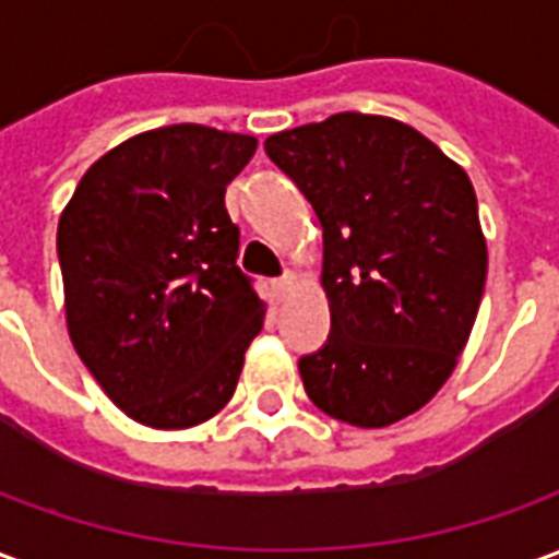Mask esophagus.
Listing matches in <instances>:
<instances>
[{
	"label": "esophagus",
	"mask_w": 559,
	"mask_h": 559,
	"mask_svg": "<svg viewBox=\"0 0 559 559\" xmlns=\"http://www.w3.org/2000/svg\"><path fill=\"white\" fill-rule=\"evenodd\" d=\"M272 287H275V293H278V296H287V293L293 290V275H290V272H287V275H281V278L272 281Z\"/></svg>",
	"instance_id": "1"
}]
</instances>
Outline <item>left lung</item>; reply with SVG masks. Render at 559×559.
<instances>
[{"mask_svg": "<svg viewBox=\"0 0 559 559\" xmlns=\"http://www.w3.org/2000/svg\"><path fill=\"white\" fill-rule=\"evenodd\" d=\"M266 155L323 227L332 329L299 359L308 399L356 428L411 416L449 380L485 293L467 173L416 128L368 114L272 134Z\"/></svg>", "mask_w": 559, "mask_h": 559, "instance_id": "obj_1", "label": "left lung"}]
</instances>
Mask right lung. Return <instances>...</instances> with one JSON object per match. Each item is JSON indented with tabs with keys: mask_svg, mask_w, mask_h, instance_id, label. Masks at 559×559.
Listing matches in <instances>:
<instances>
[{
	"mask_svg": "<svg viewBox=\"0 0 559 559\" xmlns=\"http://www.w3.org/2000/svg\"><path fill=\"white\" fill-rule=\"evenodd\" d=\"M254 148L248 134L203 126L146 131L95 160L59 218L74 350L148 428L212 419L263 329L224 206Z\"/></svg>",
	"mask_w": 559,
	"mask_h": 559,
	"instance_id": "obj_1",
	"label": "right lung"
}]
</instances>
